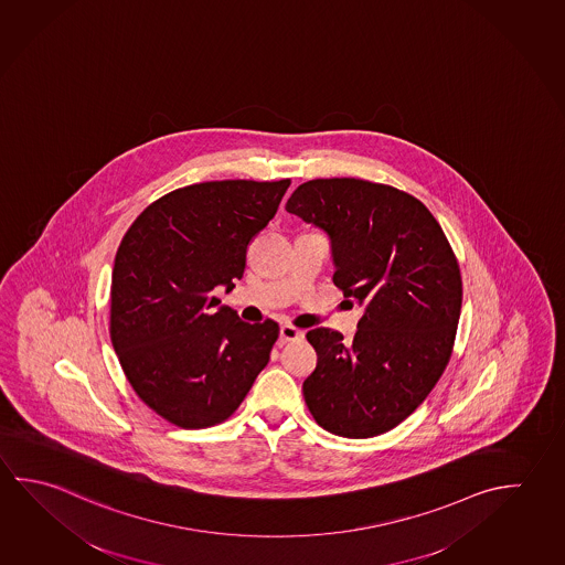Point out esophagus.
Segmentation results:
<instances>
[{
    "mask_svg": "<svg viewBox=\"0 0 565 565\" xmlns=\"http://www.w3.org/2000/svg\"><path fill=\"white\" fill-rule=\"evenodd\" d=\"M303 337V333L297 329V327L294 326H281L279 327V341L281 343H287V341H296V339H301Z\"/></svg>",
    "mask_w": 565,
    "mask_h": 565,
    "instance_id": "esophagus-1",
    "label": "esophagus"
}]
</instances>
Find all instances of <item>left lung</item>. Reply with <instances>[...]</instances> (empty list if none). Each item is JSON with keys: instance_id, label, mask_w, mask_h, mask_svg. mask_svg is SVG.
Returning <instances> with one entry per match:
<instances>
[{"instance_id": "8db88e82", "label": "left lung", "mask_w": 565, "mask_h": 565, "mask_svg": "<svg viewBox=\"0 0 565 565\" xmlns=\"http://www.w3.org/2000/svg\"><path fill=\"white\" fill-rule=\"evenodd\" d=\"M286 210L326 232L333 284L365 307L353 341L307 331L317 353L307 408L333 435H383L415 413L452 355L462 307L455 252L420 200L369 180H309Z\"/></svg>"}]
</instances>
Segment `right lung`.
<instances>
[{
	"label": "right lung",
	"mask_w": 565,
	"mask_h": 565,
	"mask_svg": "<svg viewBox=\"0 0 565 565\" xmlns=\"http://www.w3.org/2000/svg\"><path fill=\"white\" fill-rule=\"evenodd\" d=\"M291 180H216L152 202L120 242L110 284V341L130 386L182 428L226 420L268 365L276 321L246 323L220 306L244 276L252 238Z\"/></svg>",
	"instance_id": "1"
}]
</instances>
